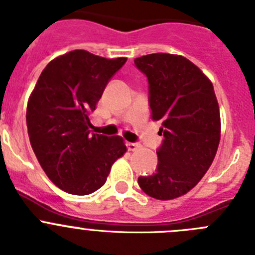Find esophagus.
<instances>
[{
    "mask_svg": "<svg viewBox=\"0 0 255 255\" xmlns=\"http://www.w3.org/2000/svg\"><path fill=\"white\" fill-rule=\"evenodd\" d=\"M126 147H128V149H129L130 152H134V150H136L139 147H140V144H138V143H126Z\"/></svg>",
    "mask_w": 255,
    "mask_h": 255,
    "instance_id": "1",
    "label": "esophagus"
}]
</instances>
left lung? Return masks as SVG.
<instances>
[{
    "label": "left lung",
    "mask_w": 255,
    "mask_h": 255,
    "mask_svg": "<svg viewBox=\"0 0 255 255\" xmlns=\"http://www.w3.org/2000/svg\"><path fill=\"white\" fill-rule=\"evenodd\" d=\"M149 84L152 119L163 135L158 164L138 184L149 197L170 200L197 185L215 159L221 136L220 107L211 80L188 58L152 53L135 58Z\"/></svg>",
    "instance_id": "obj_1"
}]
</instances>
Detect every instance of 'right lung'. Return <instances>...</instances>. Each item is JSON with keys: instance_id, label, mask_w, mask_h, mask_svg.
I'll return each instance as SVG.
<instances>
[{"instance_id": "right-lung-1", "label": "right lung", "mask_w": 255, "mask_h": 255, "mask_svg": "<svg viewBox=\"0 0 255 255\" xmlns=\"http://www.w3.org/2000/svg\"><path fill=\"white\" fill-rule=\"evenodd\" d=\"M126 62L75 49L52 60L40 74L26 107L29 140L56 186L88 195L107 180L126 152L124 139L91 134L89 115L107 83Z\"/></svg>"}]
</instances>
